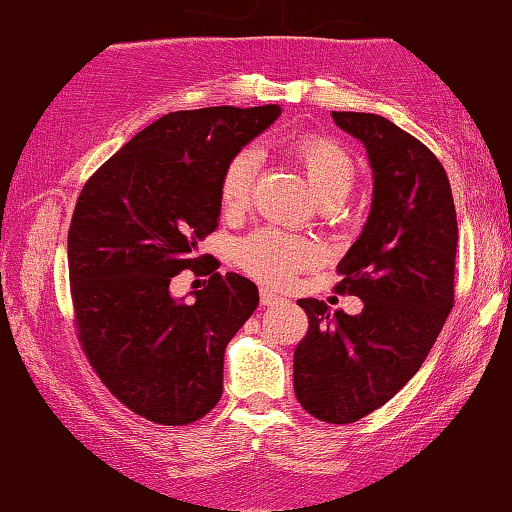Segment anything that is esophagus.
<instances>
[{
  "instance_id": "1",
  "label": "esophagus",
  "mask_w": 512,
  "mask_h": 512,
  "mask_svg": "<svg viewBox=\"0 0 512 512\" xmlns=\"http://www.w3.org/2000/svg\"><path fill=\"white\" fill-rule=\"evenodd\" d=\"M259 298H262V305H275L280 300L278 294H273L271 289H262L259 291Z\"/></svg>"
}]
</instances>
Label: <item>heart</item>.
<instances>
[{"label":"heart","instance_id":"b5f03b06","mask_svg":"<svg viewBox=\"0 0 512 512\" xmlns=\"http://www.w3.org/2000/svg\"><path fill=\"white\" fill-rule=\"evenodd\" d=\"M287 157L307 177L316 200L323 207H339L351 196L358 166L337 141L321 134L294 136L285 143ZM257 177V154L243 150L234 154L225 166L218 198L225 216H237L248 207L250 191ZM237 264L259 282L271 287H287L300 271L310 269L319 259V250L312 241L280 230H255L237 243L234 250Z\"/></svg>","mask_w":512,"mask_h":512}]
</instances>
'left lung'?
I'll list each match as a JSON object with an SVG mask.
<instances>
[{
  "label": "left lung",
  "instance_id": "1",
  "mask_svg": "<svg viewBox=\"0 0 512 512\" xmlns=\"http://www.w3.org/2000/svg\"><path fill=\"white\" fill-rule=\"evenodd\" d=\"M367 148L373 198L358 241L337 271L339 294L360 314L300 298L310 328L294 351L300 405L328 424H351L385 405L431 353L453 307L458 221L440 159L376 113L332 111Z\"/></svg>",
  "mask_w": 512,
  "mask_h": 512
}]
</instances>
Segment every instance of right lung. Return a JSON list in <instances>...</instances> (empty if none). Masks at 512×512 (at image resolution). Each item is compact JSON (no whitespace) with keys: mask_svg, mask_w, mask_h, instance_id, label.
Masks as SVG:
<instances>
[{"mask_svg":"<svg viewBox=\"0 0 512 512\" xmlns=\"http://www.w3.org/2000/svg\"><path fill=\"white\" fill-rule=\"evenodd\" d=\"M280 113L278 104L173 111L79 193L68 232L79 342L109 392L154 424H191L221 399L225 346L259 294L243 275L200 264L196 250L218 227L225 166ZM184 268L210 275L193 301L169 294Z\"/></svg>","mask_w":512,"mask_h":512,"instance_id":"obj_1","label":"right lung"}]
</instances>
